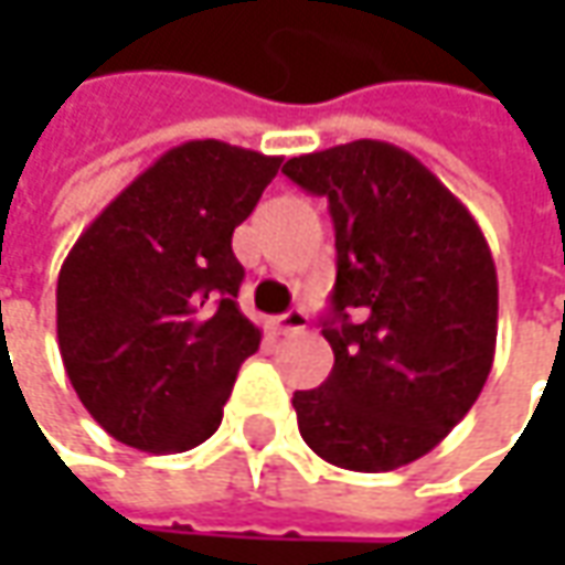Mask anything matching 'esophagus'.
I'll use <instances>...</instances> for the list:
<instances>
[{
  "instance_id": "esophagus-1",
  "label": "esophagus",
  "mask_w": 565,
  "mask_h": 565,
  "mask_svg": "<svg viewBox=\"0 0 565 565\" xmlns=\"http://www.w3.org/2000/svg\"><path fill=\"white\" fill-rule=\"evenodd\" d=\"M273 327H276L282 337H289V333H305V330H308V315H305V311H286V315L273 317Z\"/></svg>"
}]
</instances>
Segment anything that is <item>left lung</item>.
<instances>
[{
  "instance_id": "obj_1",
  "label": "left lung",
  "mask_w": 565,
  "mask_h": 565,
  "mask_svg": "<svg viewBox=\"0 0 565 565\" xmlns=\"http://www.w3.org/2000/svg\"><path fill=\"white\" fill-rule=\"evenodd\" d=\"M282 172L330 201L333 371L292 396L330 466L393 471L430 452L484 390L497 349V267L462 201L408 150L352 141Z\"/></svg>"
}]
</instances>
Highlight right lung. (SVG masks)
Instances as JSON below:
<instances>
[{"label":"right lung","instance_id":"obj_1","mask_svg":"<svg viewBox=\"0 0 565 565\" xmlns=\"http://www.w3.org/2000/svg\"><path fill=\"white\" fill-rule=\"evenodd\" d=\"M282 157L188 141L81 232L55 286L65 374L94 422L143 452H185L223 422L260 330L238 311L232 232Z\"/></svg>","mask_w":565,"mask_h":565}]
</instances>
